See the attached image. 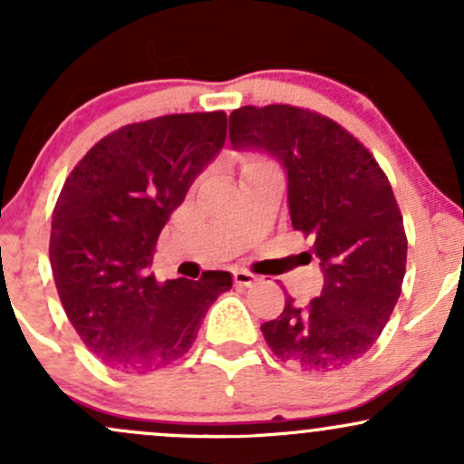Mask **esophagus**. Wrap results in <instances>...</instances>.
<instances>
[{"label":"esophagus","instance_id":"1","mask_svg":"<svg viewBox=\"0 0 464 464\" xmlns=\"http://www.w3.org/2000/svg\"><path fill=\"white\" fill-rule=\"evenodd\" d=\"M257 279H259V276L250 273V270H244V268H236V270H233V281H236V285L248 287V285H253Z\"/></svg>","mask_w":464,"mask_h":464}]
</instances>
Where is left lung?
I'll list each match as a JSON object with an SVG mask.
<instances>
[{
	"label": "left lung",
	"mask_w": 464,
	"mask_h": 464,
	"mask_svg": "<svg viewBox=\"0 0 464 464\" xmlns=\"http://www.w3.org/2000/svg\"><path fill=\"white\" fill-rule=\"evenodd\" d=\"M228 137L284 165L292 227L314 236L307 257L324 273L321 296L305 307L287 296L262 324L266 343L303 371L347 369L384 332L406 275V228L384 169L338 121L299 106H239Z\"/></svg>",
	"instance_id": "obj_1"
}]
</instances>
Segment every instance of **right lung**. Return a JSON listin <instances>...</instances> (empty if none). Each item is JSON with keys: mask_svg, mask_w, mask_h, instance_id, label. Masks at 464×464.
Here are the masks:
<instances>
[{"mask_svg": "<svg viewBox=\"0 0 464 464\" xmlns=\"http://www.w3.org/2000/svg\"><path fill=\"white\" fill-rule=\"evenodd\" d=\"M225 140V111L135 121L102 137L63 185L52 273L80 340L111 369L148 372L183 358L231 290L225 270L165 284L148 275L159 233Z\"/></svg>", "mask_w": 464, "mask_h": 464, "instance_id": "right-lung-1", "label": "right lung"}]
</instances>
